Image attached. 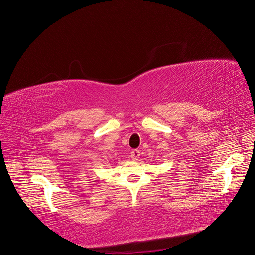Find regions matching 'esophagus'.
Masks as SVG:
<instances>
[{"mask_svg": "<svg viewBox=\"0 0 255 255\" xmlns=\"http://www.w3.org/2000/svg\"><path fill=\"white\" fill-rule=\"evenodd\" d=\"M139 156H140V151L139 150H133L132 152H130V158H132L133 160H138Z\"/></svg>", "mask_w": 255, "mask_h": 255, "instance_id": "esophagus-1", "label": "esophagus"}]
</instances>
